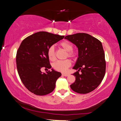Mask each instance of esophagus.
<instances>
[{
  "instance_id": "obj_1",
  "label": "esophagus",
  "mask_w": 121,
  "mask_h": 121,
  "mask_svg": "<svg viewBox=\"0 0 121 121\" xmlns=\"http://www.w3.org/2000/svg\"><path fill=\"white\" fill-rule=\"evenodd\" d=\"M62 76H69V74L68 73H62Z\"/></svg>"
}]
</instances>
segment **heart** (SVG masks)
Returning <instances> with one entry per match:
<instances>
[{
  "label": "heart",
  "instance_id": "b5f03b06",
  "mask_svg": "<svg viewBox=\"0 0 121 121\" xmlns=\"http://www.w3.org/2000/svg\"><path fill=\"white\" fill-rule=\"evenodd\" d=\"M60 45L65 51L68 52L66 57L68 56L69 57L72 58V59H75L76 55L72 51L73 47L71 43L67 41H64L60 43ZM47 55H48V57L50 60H55L56 54H55V49L54 46L52 45L48 48V51H47ZM52 66L54 69H55L57 71L64 72L67 70L68 68H69L71 66V61L69 59H66L63 61H57L53 64Z\"/></svg>",
  "mask_w": 121,
  "mask_h": 121
}]
</instances>
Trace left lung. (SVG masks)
Wrapping results in <instances>:
<instances>
[{
  "instance_id": "left-lung-1",
  "label": "left lung",
  "mask_w": 121,
  "mask_h": 121,
  "mask_svg": "<svg viewBox=\"0 0 121 121\" xmlns=\"http://www.w3.org/2000/svg\"><path fill=\"white\" fill-rule=\"evenodd\" d=\"M78 48V57L73 69L76 81L70 88L80 94L91 92L98 86L106 71L105 53L102 43L97 39L85 33H78L65 37ZM80 70L81 73H79Z\"/></svg>"
}]
</instances>
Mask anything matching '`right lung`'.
<instances>
[{
  "instance_id": "right-lung-1",
  "label": "right lung",
  "mask_w": 121,
  "mask_h": 121,
  "mask_svg": "<svg viewBox=\"0 0 121 121\" xmlns=\"http://www.w3.org/2000/svg\"><path fill=\"white\" fill-rule=\"evenodd\" d=\"M64 37L41 31L29 36L21 43L16 53L18 74L24 85L32 93L44 95L55 89L56 82L61 73L53 69L46 73H42L41 70L52 68L47 51Z\"/></svg>"
}]
</instances>
